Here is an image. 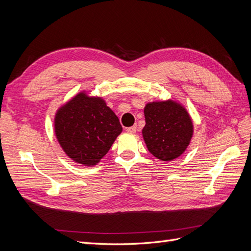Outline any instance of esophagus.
<instances>
[{"mask_svg":"<svg viewBox=\"0 0 251 251\" xmlns=\"http://www.w3.org/2000/svg\"><path fill=\"white\" fill-rule=\"evenodd\" d=\"M136 131H137V126H136L126 127V132H128V133H136Z\"/></svg>","mask_w":251,"mask_h":251,"instance_id":"esophagus-1","label":"esophagus"}]
</instances>
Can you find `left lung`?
I'll return each instance as SVG.
<instances>
[{
    "instance_id": "obj_1",
    "label": "left lung",
    "mask_w": 251,
    "mask_h": 251,
    "mask_svg": "<svg viewBox=\"0 0 251 251\" xmlns=\"http://www.w3.org/2000/svg\"><path fill=\"white\" fill-rule=\"evenodd\" d=\"M144 117L142 136L151 155L172 161L184 153L194 133L192 118L184 107L171 100L149 102Z\"/></svg>"
}]
</instances>
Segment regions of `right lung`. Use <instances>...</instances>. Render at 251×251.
I'll use <instances>...</instances> for the list:
<instances>
[{
  "label": "right lung",
  "instance_id": "add662e5",
  "mask_svg": "<svg viewBox=\"0 0 251 251\" xmlns=\"http://www.w3.org/2000/svg\"><path fill=\"white\" fill-rule=\"evenodd\" d=\"M54 131L73 161L93 166L108 153L123 126L102 98L80 92L58 109Z\"/></svg>",
  "mask_w": 251,
  "mask_h": 251
}]
</instances>
